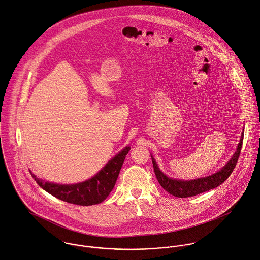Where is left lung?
<instances>
[{
  "mask_svg": "<svg viewBox=\"0 0 260 260\" xmlns=\"http://www.w3.org/2000/svg\"><path fill=\"white\" fill-rule=\"evenodd\" d=\"M243 136L244 133H242L240 142L237 146V150L228 162L217 173L207 176L204 178H199L196 180H190V181H182V180H177V179H172L167 177L157 167L155 158L152 156L153 160V166H154V171L156 174L157 182L159 185L171 195L179 198H187V197H192L196 196L198 194L207 192L209 190H212L218 186H220L222 183L226 181V179L231 175L233 172L237 160L239 158V155L241 152L242 148V143H243Z\"/></svg>",
  "mask_w": 260,
  "mask_h": 260,
  "instance_id": "obj_1",
  "label": "left lung"
}]
</instances>
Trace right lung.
Here are the masks:
<instances>
[{
    "label": "right lung",
    "instance_id": "1",
    "mask_svg": "<svg viewBox=\"0 0 260 260\" xmlns=\"http://www.w3.org/2000/svg\"><path fill=\"white\" fill-rule=\"evenodd\" d=\"M129 150V147H125L121 152L112 157L94 177L78 184L60 185L44 182L31 172L30 173L43 190L62 201L80 206L95 205L104 201L112 191Z\"/></svg>",
    "mask_w": 260,
    "mask_h": 260
}]
</instances>
